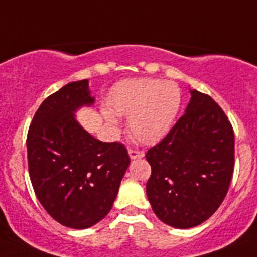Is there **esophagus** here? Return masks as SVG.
I'll return each instance as SVG.
<instances>
[{
	"instance_id": "esophagus-1",
	"label": "esophagus",
	"mask_w": 257,
	"mask_h": 257,
	"mask_svg": "<svg viewBox=\"0 0 257 257\" xmlns=\"http://www.w3.org/2000/svg\"><path fill=\"white\" fill-rule=\"evenodd\" d=\"M128 156H130L131 160H138V158L144 157V152L136 151V149H128Z\"/></svg>"
}]
</instances>
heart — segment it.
Returning a JSON list of instances; mask_svg holds the SVG:
<instances>
[{
  "mask_svg": "<svg viewBox=\"0 0 257 257\" xmlns=\"http://www.w3.org/2000/svg\"><path fill=\"white\" fill-rule=\"evenodd\" d=\"M180 103V90L170 81L128 78L112 88L109 109H103L101 114L112 128L118 126L115 114L128 117L133 138L144 144H156L171 130Z\"/></svg>",
  "mask_w": 257,
  "mask_h": 257,
  "instance_id": "1",
  "label": "heart"
}]
</instances>
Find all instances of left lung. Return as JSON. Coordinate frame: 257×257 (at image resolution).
<instances>
[{"instance_id": "1", "label": "left lung", "mask_w": 257, "mask_h": 257, "mask_svg": "<svg viewBox=\"0 0 257 257\" xmlns=\"http://www.w3.org/2000/svg\"><path fill=\"white\" fill-rule=\"evenodd\" d=\"M183 117L145 154L152 167L147 196L172 228L189 229L211 217L225 198L234 166V133L211 96L190 90Z\"/></svg>"}]
</instances>
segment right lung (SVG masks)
Returning a JSON list of instances; mask_svg holds the SVG:
<instances>
[{
    "instance_id": "1",
    "label": "right lung",
    "mask_w": 257,
    "mask_h": 257,
    "mask_svg": "<svg viewBox=\"0 0 257 257\" xmlns=\"http://www.w3.org/2000/svg\"><path fill=\"white\" fill-rule=\"evenodd\" d=\"M88 79L50 95L36 112L27 138L36 196L61 225L86 229L112 210L130 157L121 143H103L83 128L76 113L92 106Z\"/></svg>"
}]
</instances>
